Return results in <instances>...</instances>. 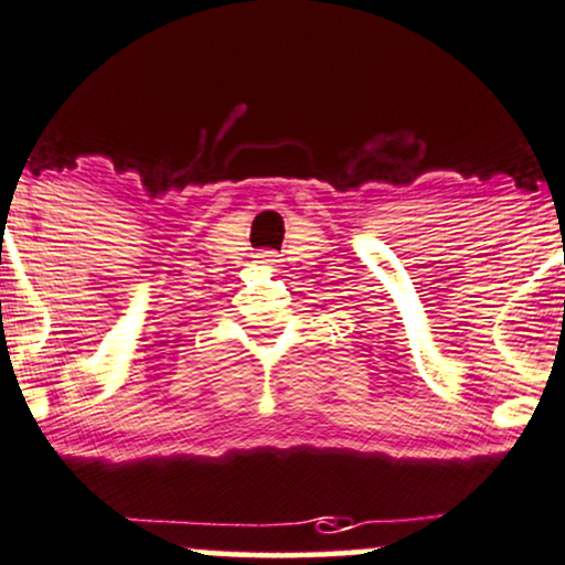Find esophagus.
<instances>
[{"instance_id": "1", "label": "esophagus", "mask_w": 565, "mask_h": 565, "mask_svg": "<svg viewBox=\"0 0 565 565\" xmlns=\"http://www.w3.org/2000/svg\"><path fill=\"white\" fill-rule=\"evenodd\" d=\"M254 259L259 262V265L273 267V265H276V262H278V254H276V250H256Z\"/></svg>"}]
</instances>
